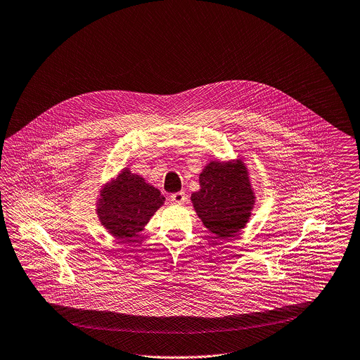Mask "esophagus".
Wrapping results in <instances>:
<instances>
[{"label":"esophagus","instance_id":"34e87169","mask_svg":"<svg viewBox=\"0 0 360 360\" xmlns=\"http://www.w3.org/2000/svg\"><path fill=\"white\" fill-rule=\"evenodd\" d=\"M169 200L175 205H184L186 202V195H185V192H176L169 196Z\"/></svg>","mask_w":360,"mask_h":360}]
</instances>
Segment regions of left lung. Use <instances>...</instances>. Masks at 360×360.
Listing matches in <instances>:
<instances>
[{"mask_svg": "<svg viewBox=\"0 0 360 360\" xmlns=\"http://www.w3.org/2000/svg\"><path fill=\"white\" fill-rule=\"evenodd\" d=\"M200 191L192 203L203 225L219 239L243 229L250 218L256 196L245 162L210 161L199 176Z\"/></svg>", "mask_w": 360, "mask_h": 360, "instance_id": "8db88e82", "label": "left lung"}]
</instances>
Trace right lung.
Listing matches in <instances>:
<instances>
[{
    "mask_svg": "<svg viewBox=\"0 0 360 360\" xmlns=\"http://www.w3.org/2000/svg\"><path fill=\"white\" fill-rule=\"evenodd\" d=\"M165 198L129 168L105 184L97 199L96 213L101 225L117 238H134L164 205Z\"/></svg>",
    "mask_w": 360,
    "mask_h": 360,
    "instance_id": "right-lung-1",
    "label": "right lung"
}]
</instances>
